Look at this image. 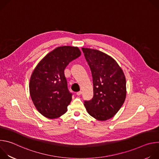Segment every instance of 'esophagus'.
Wrapping results in <instances>:
<instances>
[{
    "mask_svg": "<svg viewBox=\"0 0 159 159\" xmlns=\"http://www.w3.org/2000/svg\"><path fill=\"white\" fill-rule=\"evenodd\" d=\"M82 94V91H79L77 93V96H80Z\"/></svg>",
    "mask_w": 159,
    "mask_h": 159,
    "instance_id": "esophagus-1",
    "label": "esophagus"
}]
</instances>
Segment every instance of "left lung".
Here are the masks:
<instances>
[{
	"label": "left lung",
	"instance_id": "8db88e82",
	"mask_svg": "<svg viewBox=\"0 0 159 159\" xmlns=\"http://www.w3.org/2000/svg\"><path fill=\"white\" fill-rule=\"evenodd\" d=\"M93 79L94 96L84 101L89 114L99 121L114 116L126 96V78L121 68L111 56L99 50L82 48Z\"/></svg>",
	"mask_w": 159,
	"mask_h": 159
}]
</instances>
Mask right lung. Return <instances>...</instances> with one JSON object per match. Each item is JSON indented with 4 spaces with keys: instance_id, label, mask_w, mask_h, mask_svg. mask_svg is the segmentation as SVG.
<instances>
[{
    "instance_id": "right-lung-1",
    "label": "right lung",
    "mask_w": 159,
    "mask_h": 159,
    "mask_svg": "<svg viewBox=\"0 0 159 159\" xmlns=\"http://www.w3.org/2000/svg\"><path fill=\"white\" fill-rule=\"evenodd\" d=\"M77 47H58L38 63L30 82V93L36 109L47 118L60 117L72 100L64 70L71 61L79 57Z\"/></svg>"
}]
</instances>
